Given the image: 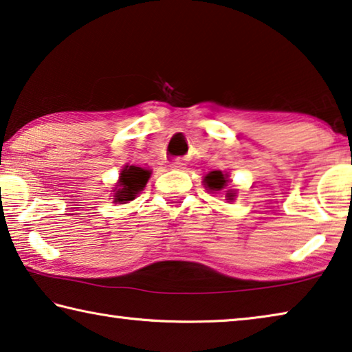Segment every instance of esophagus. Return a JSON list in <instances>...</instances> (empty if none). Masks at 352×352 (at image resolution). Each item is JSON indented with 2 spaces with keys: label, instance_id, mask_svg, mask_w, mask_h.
Returning a JSON list of instances; mask_svg holds the SVG:
<instances>
[{
  "label": "esophagus",
  "instance_id": "obj_1",
  "mask_svg": "<svg viewBox=\"0 0 352 352\" xmlns=\"http://www.w3.org/2000/svg\"><path fill=\"white\" fill-rule=\"evenodd\" d=\"M184 165H186V164H184L181 159H175V160L171 162V168L173 170H182Z\"/></svg>",
  "mask_w": 352,
  "mask_h": 352
}]
</instances>
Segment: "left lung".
<instances>
[{
  "label": "left lung",
  "instance_id": "left-lung-1",
  "mask_svg": "<svg viewBox=\"0 0 352 352\" xmlns=\"http://www.w3.org/2000/svg\"><path fill=\"white\" fill-rule=\"evenodd\" d=\"M226 177L228 176L223 175L220 170H215V171L208 173V175L204 176L203 182H204V186H206V188H209V190H221V188L226 186V181H228ZM226 197H228V199H232L236 195L232 192H228L226 193Z\"/></svg>",
  "mask_w": 352,
  "mask_h": 352
}]
</instances>
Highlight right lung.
<instances>
[{
	"instance_id": "right-lung-1",
	"label": "right lung",
	"mask_w": 352,
	"mask_h": 352,
	"mask_svg": "<svg viewBox=\"0 0 352 352\" xmlns=\"http://www.w3.org/2000/svg\"><path fill=\"white\" fill-rule=\"evenodd\" d=\"M151 176V170L142 168V166L135 165H126L121 171L120 182L118 187H115V203H129L132 201L138 193L143 190L146 182H148Z\"/></svg>"
}]
</instances>
